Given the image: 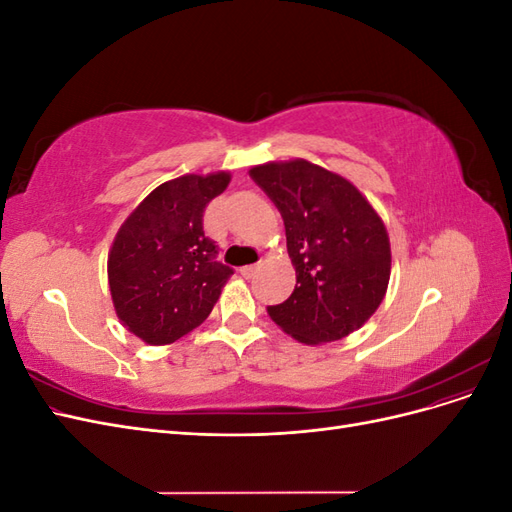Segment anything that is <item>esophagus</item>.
Segmentation results:
<instances>
[{
    "mask_svg": "<svg viewBox=\"0 0 512 512\" xmlns=\"http://www.w3.org/2000/svg\"><path fill=\"white\" fill-rule=\"evenodd\" d=\"M258 271H260V265H247V267H241V275H243V277H247V280H250V277H254Z\"/></svg>",
    "mask_w": 512,
    "mask_h": 512,
    "instance_id": "esophagus-1",
    "label": "esophagus"
}]
</instances>
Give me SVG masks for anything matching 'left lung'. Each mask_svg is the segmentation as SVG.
I'll return each mask as SVG.
<instances>
[{
	"instance_id": "8db88e82",
	"label": "left lung",
	"mask_w": 512,
	"mask_h": 512,
	"mask_svg": "<svg viewBox=\"0 0 512 512\" xmlns=\"http://www.w3.org/2000/svg\"><path fill=\"white\" fill-rule=\"evenodd\" d=\"M250 177L286 226L297 271L290 297L267 312L297 342H337L380 307L391 277L389 232L369 200L342 175L307 160L267 162Z\"/></svg>"
}]
</instances>
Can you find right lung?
I'll return each mask as SVG.
<instances>
[{
	"instance_id": "1",
	"label": "right lung",
	"mask_w": 512,
	"mask_h": 512,
	"mask_svg": "<svg viewBox=\"0 0 512 512\" xmlns=\"http://www.w3.org/2000/svg\"><path fill=\"white\" fill-rule=\"evenodd\" d=\"M230 175H183L158 185L121 224L108 252L117 318L145 344L164 346L205 322L232 269L215 260L203 215Z\"/></svg>"
}]
</instances>
